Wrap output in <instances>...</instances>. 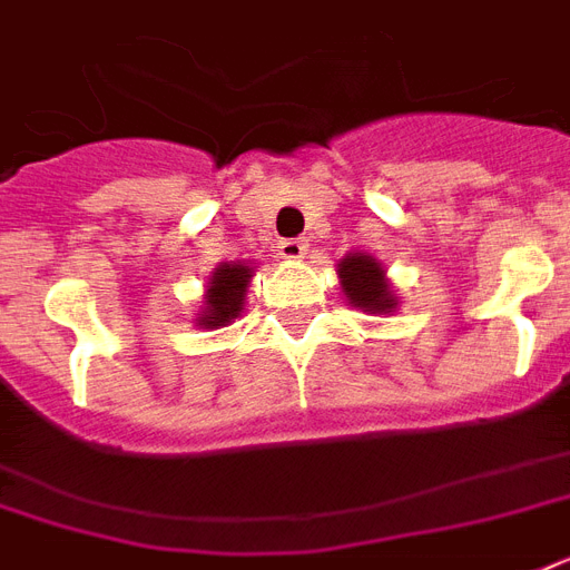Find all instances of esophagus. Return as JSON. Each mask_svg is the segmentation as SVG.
Returning a JSON list of instances; mask_svg holds the SVG:
<instances>
[{"mask_svg":"<svg viewBox=\"0 0 570 570\" xmlns=\"http://www.w3.org/2000/svg\"><path fill=\"white\" fill-rule=\"evenodd\" d=\"M277 252H281L284 261H301L307 254V243L304 239H284V243L277 245Z\"/></svg>","mask_w":570,"mask_h":570,"instance_id":"obj_1","label":"esophagus"}]
</instances>
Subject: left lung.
<instances>
[{"label": "left lung", "mask_w": 570, "mask_h": 570, "mask_svg": "<svg viewBox=\"0 0 570 570\" xmlns=\"http://www.w3.org/2000/svg\"><path fill=\"white\" fill-rule=\"evenodd\" d=\"M342 293L351 307H360L365 313H392L397 307L395 289L390 286V277L381 263L372 254H348L336 263Z\"/></svg>", "instance_id": "8db88e82"}]
</instances>
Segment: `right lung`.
<instances>
[{
  "instance_id": "obj_1",
  "label": "right lung",
  "mask_w": 570,
  "mask_h": 570,
  "mask_svg": "<svg viewBox=\"0 0 570 570\" xmlns=\"http://www.w3.org/2000/svg\"><path fill=\"white\" fill-rule=\"evenodd\" d=\"M252 272V266H245V263H222L207 281L205 307L198 313L196 325H202L205 331L207 327L213 331V327L230 325L245 307Z\"/></svg>"
}]
</instances>
